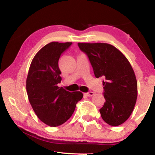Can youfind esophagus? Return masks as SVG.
<instances>
[{
    "instance_id": "esophagus-1",
    "label": "esophagus",
    "mask_w": 155,
    "mask_h": 155,
    "mask_svg": "<svg viewBox=\"0 0 155 155\" xmlns=\"http://www.w3.org/2000/svg\"><path fill=\"white\" fill-rule=\"evenodd\" d=\"M86 96H94V93L93 92V91H89V92H87V93H85V94Z\"/></svg>"
}]
</instances>
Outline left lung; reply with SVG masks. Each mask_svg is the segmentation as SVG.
I'll return each mask as SVG.
<instances>
[{"mask_svg":"<svg viewBox=\"0 0 155 155\" xmlns=\"http://www.w3.org/2000/svg\"><path fill=\"white\" fill-rule=\"evenodd\" d=\"M87 54L96 78L103 77L105 102L102 118L116 127L127 120L137 98V83L132 66L118 49L107 43H78Z\"/></svg>","mask_w":155,"mask_h":155,"instance_id":"obj_1","label":"left lung"}]
</instances>
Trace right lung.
<instances>
[{"label": "right lung", "instance_id": "add662e5", "mask_svg": "<svg viewBox=\"0 0 155 155\" xmlns=\"http://www.w3.org/2000/svg\"><path fill=\"white\" fill-rule=\"evenodd\" d=\"M71 44L59 41L46 44L37 52L28 70L26 83L28 101L38 118L51 127L66 122L83 96L81 91L70 92L57 85L61 81L59 57Z\"/></svg>", "mask_w": 155, "mask_h": 155}]
</instances>
